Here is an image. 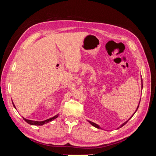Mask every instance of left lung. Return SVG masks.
<instances>
[{
	"mask_svg": "<svg viewBox=\"0 0 156 156\" xmlns=\"http://www.w3.org/2000/svg\"><path fill=\"white\" fill-rule=\"evenodd\" d=\"M141 81H142V88H143V80H141ZM140 100L139 101V105H138L137 107H136V109L135 112H134V114H135V113L136 112V111H137V109H138V108H139V103H140ZM134 114H133V115H132V116H131V117L129 118V119L128 120H127L126 122H124V123H123V124H122V125H121V126H120L119 127H122V126H124V125H125V124H126L127 123V122H128V120H130V119H131V118H132V116H133L134 115ZM88 122H89V123H90V124L91 125H92L93 126H94V127H96V128H98V129H102V128H101V127H100V126H98V124H95V123H94V122H91V121H89V120H88ZM118 129H119V128H118Z\"/></svg>",
	"mask_w": 156,
	"mask_h": 156,
	"instance_id": "left-lung-1",
	"label": "left lung"
}]
</instances>
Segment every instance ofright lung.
I'll return each mask as SVG.
<instances>
[{
  "label": "right lung",
  "instance_id": "right-lung-1",
  "mask_svg": "<svg viewBox=\"0 0 156 156\" xmlns=\"http://www.w3.org/2000/svg\"><path fill=\"white\" fill-rule=\"evenodd\" d=\"M12 103H13V107L16 108V106H15V105L13 104V102H12ZM58 116V115H56L54 116L53 117L50 118V119H47V120H44V121H41V122L28 120V119H25V118H23V119H24V120H25L26 122H27L28 124H30V125H34V126H42V125H44V124H45L48 123V122H51L52 120H55V119H56V118H57Z\"/></svg>",
  "mask_w": 156,
  "mask_h": 156
}]
</instances>
